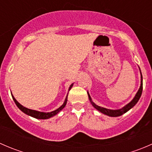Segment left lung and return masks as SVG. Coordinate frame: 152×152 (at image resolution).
I'll return each instance as SVG.
<instances>
[{"mask_svg":"<svg viewBox=\"0 0 152 152\" xmlns=\"http://www.w3.org/2000/svg\"><path fill=\"white\" fill-rule=\"evenodd\" d=\"M140 74H141V84H140V88H139L138 91H137V94L135 95V96H134V98L133 99V100L130 103H129L128 104L126 105L125 107H123L122 109H120V110H108V109L104 108V107H99V106L95 104L93 102H92L91 98H90V95L88 94L89 99H90V102H91L92 105H93V107L96 109V110H99V112H101L102 113L107 115H108V116H111V117H118V116L122 115L124 114V113H126L127 111H129L130 109L132 108V107H134L136 104H137V102H138L139 99H140V96H141L142 91V77L141 71H140Z\"/></svg>","mask_w":152,"mask_h":152,"instance_id":"8db88e82","label":"left lung"}]
</instances>
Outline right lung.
<instances>
[{
  "label": "right lung",
  "instance_id": "add662e5",
  "mask_svg": "<svg viewBox=\"0 0 152 152\" xmlns=\"http://www.w3.org/2000/svg\"><path fill=\"white\" fill-rule=\"evenodd\" d=\"M72 87H73V84H72V85L70 86V87H69V90L71 89ZM12 99H13L14 102H15V103L16 104V105L18 106V107L21 110V111L23 112V113H26V115H30V116H31V117H34V118H37V119H48V118H50L53 117V116H54L55 115H56L57 113H59V112H60L61 110H62V109L65 107V105H66V104H67V97H66V99H65V102H64L63 104L59 108H58L57 110H54V111L50 112V113H41V112L36 111V110H30V109H28V108H26V107H24L23 106L21 105L20 104L18 103V101L15 99V97H14L12 95Z\"/></svg>",
  "mask_w": 152,
  "mask_h": 152
}]
</instances>
